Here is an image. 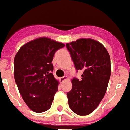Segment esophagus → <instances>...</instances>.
I'll return each mask as SVG.
<instances>
[{
  "mask_svg": "<svg viewBox=\"0 0 130 130\" xmlns=\"http://www.w3.org/2000/svg\"><path fill=\"white\" fill-rule=\"evenodd\" d=\"M67 79V76H63V77L60 78V81H61V82H63L65 79Z\"/></svg>",
  "mask_w": 130,
  "mask_h": 130,
  "instance_id": "obj_1",
  "label": "esophagus"
}]
</instances>
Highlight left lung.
Here are the masks:
<instances>
[{"instance_id":"8db88e82","label":"left lung","mask_w":130,"mask_h":130,"mask_svg":"<svg viewBox=\"0 0 130 130\" xmlns=\"http://www.w3.org/2000/svg\"><path fill=\"white\" fill-rule=\"evenodd\" d=\"M66 47L82 79H72V89L67 93L70 109L86 116L98 107L107 90L111 75L110 56L102 44L91 39H80Z\"/></svg>"}]
</instances>
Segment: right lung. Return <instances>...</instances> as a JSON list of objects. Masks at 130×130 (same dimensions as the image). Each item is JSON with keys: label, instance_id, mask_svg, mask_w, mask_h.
Here are the masks:
<instances>
[{"label": "right lung", "instance_id": "1", "mask_svg": "<svg viewBox=\"0 0 130 130\" xmlns=\"http://www.w3.org/2000/svg\"><path fill=\"white\" fill-rule=\"evenodd\" d=\"M64 47L42 37L24 45L16 54L14 79L23 100L35 112H44L51 106L59 83L52 73V61L56 51Z\"/></svg>", "mask_w": 130, "mask_h": 130}]
</instances>
